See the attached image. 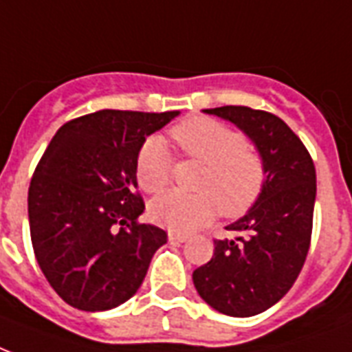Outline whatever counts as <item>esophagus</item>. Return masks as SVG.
Here are the masks:
<instances>
[{
  "label": "esophagus",
  "instance_id": "esophagus-1",
  "mask_svg": "<svg viewBox=\"0 0 352 352\" xmlns=\"http://www.w3.org/2000/svg\"><path fill=\"white\" fill-rule=\"evenodd\" d=\"M168 240H170L171 243H182V241L188 240V234L175 232V230H170V232H168Z\"/></svg>",
  "mask_w": 352,
  "mask_h": 352
}]
</instances>
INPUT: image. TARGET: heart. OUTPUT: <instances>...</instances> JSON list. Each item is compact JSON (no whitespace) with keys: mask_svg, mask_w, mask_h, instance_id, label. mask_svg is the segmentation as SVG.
Instances as JSON below:
<instances>
[{"mask_svg":"<svg viewBox=\"0 0 352 352\" xmlns=\"http://www.w3.org/2000/svg\"><path fill=\"white\" fill-rule=\"evenodd\" d=\"M184 155L205 168L195 179V194L168 192L149 203V216L171 230L199 229L221 212L238 218L262 194L265 164L258 149L243 142L241 133L212 118H190L171 129ZM173 160L166 142L147 138L136 155V181L142 190L158 194L170 186Z\"/></svg>","mask_w":352,"mask_h":352,"instance_id":"heart-1","label":"heart"}]
</instances>
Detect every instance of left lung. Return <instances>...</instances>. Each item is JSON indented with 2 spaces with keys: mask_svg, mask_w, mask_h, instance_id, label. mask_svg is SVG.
Segmentation results:
<instances>
[{
  "mask_svg": "<svg viewBox=\"0 0 352 352\" xmlns=\"http://www.w3.org/2000/svg\"><path fill=\"white\" fill-rule=\"evenodd\" d=\"M253 140L264 158L265 182L249 212L214 240L210 262L194 272V286L214 310L249 318L288 294L307 260L316 203V168L299 136L278 116L249 107L206 109Z\"/></svg>",
  "mask_w": 352,
  "mask_h": 352,
  "instance_id": "8db88e82",
  "label": "left lung"
}]
</instances>
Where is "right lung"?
I'll list each match as a JSON object with an SVG mask.
<instances>
[{
    "instance_id": "1",
    "label": "right lung",
    "mask_w": 352,
    "mask_h": 352,
    "mask_svg": "<svg viewBox=\"0 0 352 352\" xmlns=\"http://www.w3.org/2000/svg\"><path fill=\"white\" fill-rule=\"evenodd\" d=\"M179 111H99L64 123L29 184V229L40 270L85 312L131 299L166 230L140 223L136 155Z\"/></svg>"
}]
</instances>
